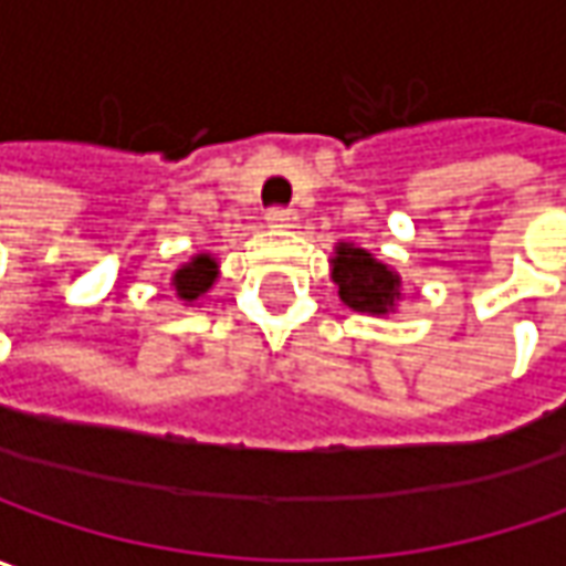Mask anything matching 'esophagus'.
Returning <instances> with one entry per match:
<instances>
[{
  "instance_id": "esophagus-1",
  "label": "esophagus",
  "mask_w": 566,
  "mask_h": 566,
  "mask_svg": "<svg viewBox=\"0 0 566 566\" xmlns=\"http://www.w3.org/2000/svg\"><path fill=\"white\" fill-rule=\"evenodd\" d=\"M265 222L272 224V228H291V224L297 222V212L294 209H284V206H272L265 212Z\"/></svg>"
}]
</instances>
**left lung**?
I'll list each match as a JSON object with an SVG mask.
<instances>
[{
  "label": "left lung",
  "mask_w": 566,
  "mask_h": 566,
  "mask_svg": "<svg viewBox=\"0 0 566 566\" xmlns=\"http://www.w3.org/2000/svg\"><path fill=\"white\" fill-rule=\"evenodd\" d=\"M332 282L338 284V297L344 306L385 316L400 301V275L395 269L379 263L369 250L354 244H338L332 256Z\"/></svg>",
  "instance_id": "left-lung-1"
}]
</instances>
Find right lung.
I'll return each instance as SVG.
<instances>
[{
  "mask_svg": "<svg viewBox=\"0 0 566 566\" xmlns=\"http://www.w3.org/2000/svg\"><path fill=\"white\" fill-rule=\"evenodd\" d=\"M216 279H219V263L209 253H197L190 263H185L171 275V284H175V291H178L181 301L193 303L203 297Z\"/></svg>",
  "mask_w": 566,
  "mask_h": 566,
  "instance_id": "right-lung-1",
  "label": "right lung"
}]
</instances>
